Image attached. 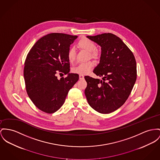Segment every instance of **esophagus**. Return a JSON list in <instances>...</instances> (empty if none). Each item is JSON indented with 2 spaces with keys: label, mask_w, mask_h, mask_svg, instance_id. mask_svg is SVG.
I'll return each mask as SVG.
<instances>
[{
  "label": "esophagus",
  "mask_w": 160,
  "mask_h": 160,
  "mask_svg": "<svg viewBox=\"0 0 160 160\" xmlns=\"http://www.w3.org/2000/svg\"><path fill=\"white\" fill-rule=\"evenodd\" d=\"M79 79H83L84 78V76L82 75H79Z\"/></svg>",
  "instance_id": "34e87169"
}]
</instances>
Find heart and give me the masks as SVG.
I'll list each match as a JSON object with an SVG mask.
<instances>
[{
	"label": "heart",
	"mask_w": 160,
	"mask_h": 160,
	"mask_svg": "<svg viewBox=\"0 0 160 160\" xmlns=\"http://www.w3.org/2000/svg\"><path fill=\"white\" fill-rule=\"evenodd\" d=\"M79 48L88 52V58L98 60L100 58L101 53L96 50L95 43L87 38H82L79 41L77 44ZM67 58L70 62L72 63L76 59V52L73 48H70L67 52ZM95 64L92 61H88L85 63H81L76 65L72 69L74 73L80 75H86L91 72Z\"/></svg>",
	"instance_id": "heart-1"
}]
</instances>
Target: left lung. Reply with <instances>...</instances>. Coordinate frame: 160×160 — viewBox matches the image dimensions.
I'll return each mask as SVG.
<instances>
[{
    "label": "left lung",
    "mask_w": 160,
    "mask_h": 160,
    "mask_svg": "<svg viewBox=\"0 0 160 160\" xmlns=\"http://www.w3.org/2000/svg\"><path fill=\"white\" fill-rule=\"evenodd\" d=\"M87 38L101 47L98 64L93 70L102 79L86 76L85 95L88 104L101 113H110L128 99L137 80L135 56L122 41L112 33Z\"/></svg>",
    "instance_id": "obj_1"
}]
</instances>
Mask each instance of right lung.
Returning <instances> with one entry per match:
<instances>
[{"label":"right lung","instance_id":"right-lung-1","mask_svg":"<svg viewBox=\"0 0 160 160\" xmlns=\"http://www.w3.org/2000/svg\"><path fill=\"white\" fill-rule=\"evenodd\" d=\"M77 38L64 33L48 34L35 43L27 56L23 68L26 90L33 104L43 112L58 110L79 79L78 74L69 73L67 58L70 46ZM58 72L68 76L58 80Z\"/></svg>","mask_w":160,"mask_h":160}]
</instances>
